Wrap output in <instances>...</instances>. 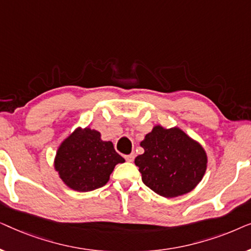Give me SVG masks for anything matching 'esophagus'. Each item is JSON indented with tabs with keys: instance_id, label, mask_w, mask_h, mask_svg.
Segmentation results:
<instances>
[{
	"instance_id": "obj_1",
	"label": "esophagus",
	"mask_w": 251,
	"mask_h": 251,
	"mask_svg": "<svg viewBox=\"0 0 251 251\" xmlns=\"http://www.w3.org/2000/svg\"><path fill=\"white\" fill-rule=\"evenodd\" d=\"M133 159H135V155H133V154H129V155H126V160L128 161V162H132Z\"/></svg>"
}]
</instances>
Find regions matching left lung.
<instances>
[{
	"mask_svg": "<svg viewBox=\"0 0 251 251\" xmlns=\"http://www.w3.org/2000/svg\"><path fill=\"white\" fill-rule=\"evenodd\" d=\"M140 146L144 153L135 159L143 183L164 198L186 194L200 183L208 157L200 144L183 130L155 126Z\"/></svg>",
	"mask_w": 251,
	"mask_h": 251,
	"instance_id": "1",
	"label": "left lung"
}]
</instances>
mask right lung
<instances>
[{"label": "right lung", "instance_id": "right-lung-1", "mask_svg": "<svg viewBox=\"0 0 251 251\" xmlns=\"http://www.w3.org/2000/svg\"><path fill=\"white\" fill-rule=\"evenodd\" d=\"M125 159L100 132L77 128L58 147L54 169L68 187L77 192L94 191L106 185L118 163Z\"/></svg>", "mask_w": 251, "mask_h": 251}]
</instances>
